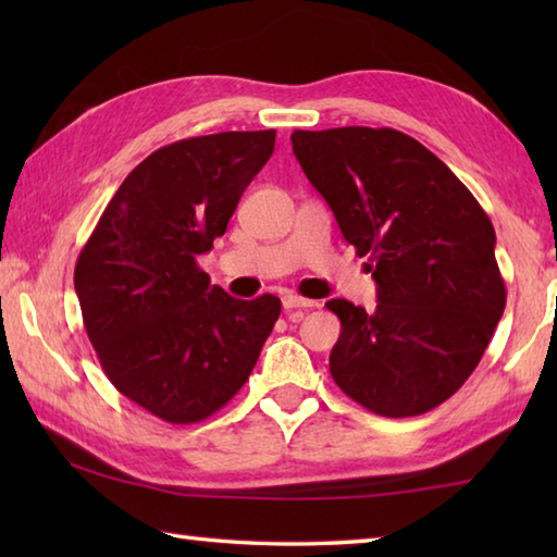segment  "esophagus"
<instances>
[{"mask_svg": "<svg viewBox=\"0 0 557 557\" xmlns=\"http://www.w3.org/2000/svg\"><path fill=\"white\" fill-rule=\"evenodd\" d=\"M282 306H285V311H304V309H313V306H318V301H311V299H301L297 297V294H287V297H282Z\"/></svg>", "mask_w": 557, "mask_h": 557, "instance_id": "34e87169", "label": "esophagus"}]
</instances>
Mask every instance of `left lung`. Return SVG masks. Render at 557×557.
I'll use <instances>...</instances> for the list:
<instances>
[{
	"label": "left lung",
	"mask_w": 557,
	"mask_h": 557,
	"mask_svg": "<svg viewBox=\"0 0 557 557\" xmlns=\"http://www.w3.org/2000/svg\"><path fill=\"white\" fill-rule=\"evenodd\" d=\"M304 174L342 236L369 256L375 311L330 299V373L381 417H419L474 373L505 311L495 230L443 160L395 128L294 132Z\"/></svg>",
	"instance_id": "obj_1"
}]
</instances>
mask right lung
Listing matches in <instances>:
<instances>
[{
	"label": "right lung",
	"mask_w": 557,
	"mask_h": 557,
	"mask_svg": "<svg viewBox=\"0 0 557 557\" xmlns=\"http://www.w3.org/2000/svg\"><path fill=\"white\" fill-rule=\"evenodd\" d=\"M272 150V128L156 150L116 188L76 260L102 371L162 421L196 423L227 405L277 321V297L234 299L198 265Z\"/></svg>",
	"instance_id": "right-lung-1"
}]
</instances>
